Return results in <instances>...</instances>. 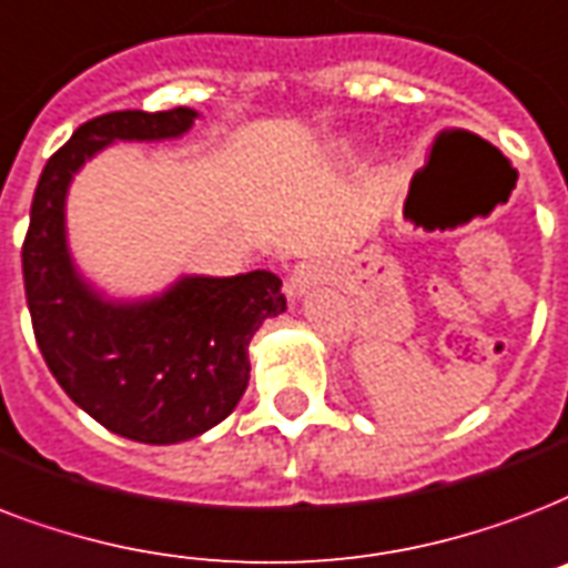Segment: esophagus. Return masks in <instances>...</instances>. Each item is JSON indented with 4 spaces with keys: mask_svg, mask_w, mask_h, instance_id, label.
<instances>
[{
    "mask_svg": "<svg viewBox=\"0 0 568 568\" xmlns=\"http://www.w3.org/2000/svg\"><path fill=\"white\" fill-rule=\"evenodd\" d=\"M306 285H310V276L303 274V271H294V274L285 280V292H288V297H301V294L306 292Z\"/></svg>",
    "mask_w": 568,
    "mask_h": 568,
    "instance_id": "obj_1",
    "label": "esophagus"
}]
</instances>
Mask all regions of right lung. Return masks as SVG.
<instances>
[{
	"instance_id": "obj_1",
	"label": "right lung",
	"mask_w": 568,
	"mask_h": 568,
	"mask_svg": "<svg viewBox=\"0 0 568 568\" xmlns=\"http://www.w3.org/2000/svg\"><path fill=\"white\" fill-rule=\"evenodd\" d=\"M196 110L106 112L47 160L23 241L26 303L43 361L89 417L140 444H181L235 410L250 381V339L285 313L271 271L181 276L145 301H106L68 250L64 199L85 160L119 140L184 136Z\"/></svg>"
}]
</instances>
